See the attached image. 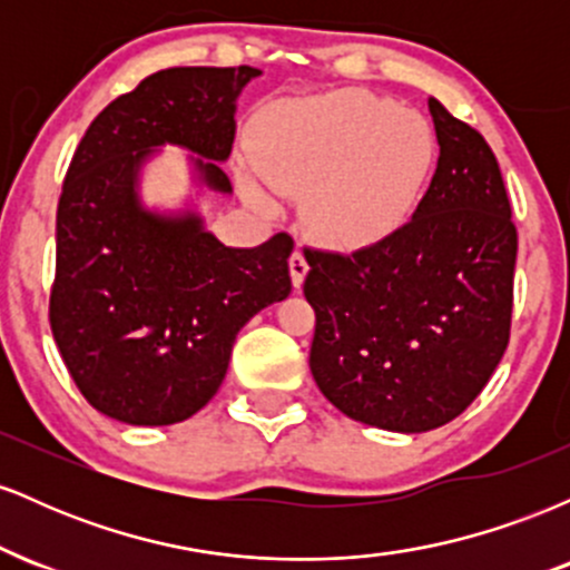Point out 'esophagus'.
<instances>
[{
    "label": "esophagus",
    "mask_w": 570,
    "mask_h": 570,
    "mask_svg": "<svg viewBox=\"0 0 570 570\" xmlns=\"http://www.w3.org/2000/svg\"><path fill=\"white\" fill-rule=\"evenodd\" d=\"M289 273H292L294 289H299L305 276H307V259H305V254L299 252V248H294V254L289 257Z\"/></svg>",
    "instance_id": "1"
}]
</instances>
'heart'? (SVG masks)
<instances>
[{
	"instance_id": "heart-1",
	"label": "heart",
	"mask_w": 570,
	"mask_h": 570,
	"mask_svg": "<svg viewBox=\"0 0 570 570\" xmlns=\"http://www.w3.org/2000/svg\"><path fill=\"white\" fill-rule=\"evenodd\" d=\"M440 163V139L415 109L345 88L276 104L254 139V168L271 187L305 195L313 238L335 252H370L410 227ZM246 198L271 200L244 179Z\"/></svg>"
}]
</instances>
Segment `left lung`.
Masks as SVG:
<instances>
[{
    "mask_svg": "<svg viewBox=\"0 0 570 570\" xmlns=\"http://www.w3.org/2000/svg\"><path fill=\"white\" fill-rule=\"evenodd\" d=\"M429 112L440 163L407 230L370 252L305 248L313 381L343 415L399 434L461 415L512 324L517 230L499 160L436 98Z\"/></svg>",
    "mask_w": 570,
    "mask_h": 570,
    "instance_id": "obj_1",
    "label": "left lung"
}]
</instances>
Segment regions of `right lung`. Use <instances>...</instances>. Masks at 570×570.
Returning <instances> with one entry per match:
<instances>
[{"mask_svg":"<svg viewBox=\"0 0 570 570\" xmlns=\"http://www.w3.org/2000/svg\"><path fill=\"white\" fill-rule=\"evenodd\" d=\"M263 71L176 67L115 98L85 130L56 217L50 330L71 381L128 426L187 421L219 391L235 335L289 297L294 240L225 246L195 208L141 200V171L166 144L187 149L193 181L230 195L235 101Z\"/></svg>","mask_w":570,"mask_h":570,"instance_id":"1","label":"right lung"}]
</instances>
